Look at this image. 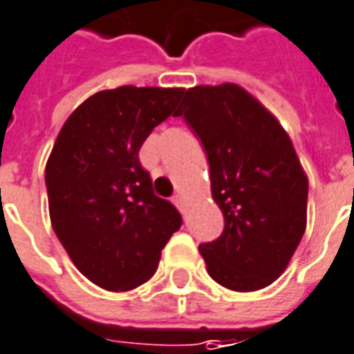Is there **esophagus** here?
<instances>
[{"label": "esophagus", "mask_w": 354, "mask_h": 354, "mask_svg": "<svg viewBox=\"0 0 354 354\" xmlns=\"http://www.w3.org/2000/svg\"><path fill=\"white\" fill-rule=\"evenodd\" d=\"M174 203L177 207H179V209H183V194H175V196H174Z\"/></svg>", "instance_id": "34e87169"}]
</instances>
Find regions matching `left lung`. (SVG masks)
Segmentation results:
<instances>
[{"label":"left lung","mask_w":354,"mask_h":354,"mask_svg":"<svg viewBox=\"0 0 354 354\" xmlns=\"http://www.w3.org/2000/svg\"><path fill=\"white\" fill-rule=\"evenodd\" d=\"M175 115L205 147L212 199L224 214L222 235L199 246L207 272L233 291L267 288L306 231L308 177L291 138L237 84L190 87Z\"/></svg>","instance_id":"left-lung-1"}]
</instances>
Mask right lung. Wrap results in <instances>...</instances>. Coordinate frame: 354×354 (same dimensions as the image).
I'll return each mask as SVG.
<instances>
[{
  "label": "right lung",
  "mask_w": 354,
  "mask_h": 354,
  "mask_svg": "<svg viewBox=\"0 0 354 354\" xmlns=\"http://www.w3.org/2000/svg\"><path fill=\"white\" fill-rule=\"evenodd\" d=\"M183 93L136 86L95 93L68 115L48 156L52 227L98 288L130 291L145 283L183 224L179 211L155 194L138 156Z\"/></svg>",
  "instance_id": "right-lung-1"
}]
</instances>
